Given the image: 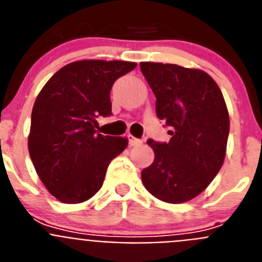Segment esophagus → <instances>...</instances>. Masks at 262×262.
Returning a JSON list of instances; mask_svg holds the SVG:
<instances>
[{
    "label": "esophagus",
    "mask_w": 262,
    "mask_h": 262,
    "mask_svg": "<svg viewBox=\"0 0 262 262\" xmlns=\"http://www.w3.org/2000/svg\"><path fill=\"white\" fill-rule=\"evenodd\" d=\"M128 144L131 145V147H139V145L143 144V142L140 140V139H136L134 138V136L128 135Z\"/></svg>",
    "instance_id": "1"
}]
</instances>
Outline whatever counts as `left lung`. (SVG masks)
<instances>
[{
	"label": "left lung",
	"mask_w": 262,
	"mask_h": 262,
	"mask_svg": "<svg viewBox=\"0 0 262 262\" xmlns=\"http://www.w3.org/2000/svg\"><path fill=\"white\" fill-rule=\"evenodd\" d=\"M156 96L157 118L169 143L148 140L154 163L142 170L145 189L157 200L184 203L202 193L223 165L230 117L217 84L201 69L140 62Z\"/></svg>",
	"instance_id": "left-lung-1"
}]
</instances>
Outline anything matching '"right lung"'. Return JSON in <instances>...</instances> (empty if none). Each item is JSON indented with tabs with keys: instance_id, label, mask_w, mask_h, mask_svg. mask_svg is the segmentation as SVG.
<instances>
[{
	"instance_id": "right-lung-1",
	"label": "right lung",
	"mask_w": 262,
	"mask_h": 262,
	"mask_svg": "<svg viewBox=\"0 0 262 262\" xmlns=\"http://www.w3.org/2000/svg\"><path fill=\"white\" fill-rule=\"evenodd\" d=\"M136 62L80 60L62 67L32 107L29 152L40 181L62 203L90 200L102 187L110 161L127 138L97 133V118L111 115L110 90Z\"/></svg>"
}]
</instances>
